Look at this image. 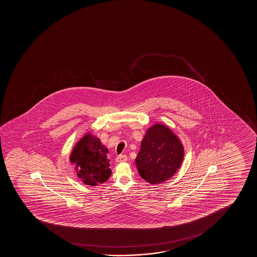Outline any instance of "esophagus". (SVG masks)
<instances>
[{"label": "esophagus", "mask_w": 257, "mask_h": 257, "mask_svg": "<svg viewBox=\"0 0 257 257\" xmlns=\"http://www.w3.org/2000/svg\"><path fill=\"white\" fill-rule=\"evenodd\" d=\"M127 161V156L124 155H118L116 157V162H125Z\"/></svg>", "instance_id": "esophagus-1"}]
</instances>
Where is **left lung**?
<instances>
[{
  "label": "left lung",
  "instance_id": "8db88e82",
  "mask_svg": "<svg viewBox=\"0 0 257 257\" xmlns=\"http://www.w3.org/2000/svg\"><path fill=\"white\" fill-rule=\"evenodd\" d=\"M183 148L178 138L162 124L148 129L136 158L140 176L152 184L169 180L179 169Z\"/></svg>",
  "mask_w": 257,
  "mask_h": 257
}]
</instances>
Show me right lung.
Listing matches in <instances>:
<instances>
[{
	"label": "right lung",
	"instance_id": "1",
	"mask_svg": "<svg viewBox=\"0 0 257 257\" xmlns=\"http://www.w3.org/2000/svg\"><path fill=\"white\" fill-rule=\"evenodd\" d=\"M107 155L108 149L100 140L87 134L74 147L70 160L83 183L96 185L106 182L111 175Z\"/></svg>",
	"mask_w": 257,
	"mask_h": 257
}]
</instances>
